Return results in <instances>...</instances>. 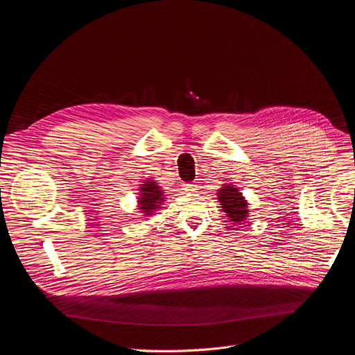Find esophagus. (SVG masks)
<instances>
[{
  "label": "esophagus",
  "mask_w": 355,
  "mask_h": 355,
  "mask_svg": "<svg viewBox=\"0 0 355 355\" xmlns=\"http://www.w3.org/2000/svg\"><path fill=\"white\" fill-rule=\"evenodd\" d=\"M182 187H183V191H184V192H191V193H193V192H196V191H198V184H196L195 182L182 183Z\"/></svg>",
  "instance_id": "esophagus-1"
}]
</instances>
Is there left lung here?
Listing matches in <instances>:
<instances>
[{
    "label": "left lung",
    "mask_w": 355,
    "mask_h": 355,
    "mask_svg": "<svg viewBox=\"0 0 355 355\" xmlns=\"http://www.w3.org/2000/svg\"><path fill=\"white\" fill-rule=\"evenodd\" d=\"M218 195H219L218 199L222 205V209L229 216V219L235 223L245 220V218L248 216V212H249L248 203L243 199L242 193L238 192L236 187H234L231 184H226L218 192Z\"/></svg>",
    "instance_id": "1"
}]
</instances>
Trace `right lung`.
I'll return each instance as SVG.
<instances>
[{
	"label": "right lung",
	"mask_w": 355,
	"mask_h": 355,
	"mask_svg": "<svg viewBox=\"0 0 355 355\" xmlns=\"http://www.w3.org/2000/svg\"><path fill=\"white\" fill-rule=\"evenodd\" d=\"M141 193L139 198V209L146 215H152V212L162 205L163 191L156 184V182H144L141 187Z\"/></svg>",
	"instance_id": "obj_1"
}]
</instances>
